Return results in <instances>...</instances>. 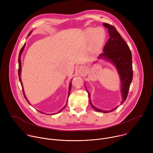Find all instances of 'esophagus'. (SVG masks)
I'll use <instances>...</instances> for the list:
<instances>
[{
  "instance_id": "1",
  "label": "esophagus",
  "mask_w": 153,
  "mask_h": 153,
  "mask_svg": "<svg viewBox=\"0 0 153 153\" xmlns=\"http://www.w3.org/2000/svg\"><path fill=\"white\" fill-rule=\"evenodd\" d=\"M77 71H78V73L79 74V75L83 76L86 73V69L85 68V67L84 66H83V65H81V66L78 67Z\"/></svg>"
}]
</instances>
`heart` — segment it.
I'll return each mask as SVG.
<instances>
[{
    "label": "heart",
    "instance_id": "1",
    "mask_svg": "<svg viewBox=\"0 0 153 153\" xmlns=\"http://www.w3.org/2000/svg\"><path fill=\"white\" fill-rule=\"evenodd\" d=\"M100 28H97L96 30V31L97 30V34H98V36H99L100 38H98L97 39V43H98L99 45H101L102 43H103V42H104V40H105V32L104 31V30H103V33L102 31V30H99ZM86 34L88 36H91L93 34V30H89L87 31L86 32Z\"/></svg>",
    "mask_w": 153,
    "mask_h": 153
}]
</instances>
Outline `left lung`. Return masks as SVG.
Masks as SVG:
<instances>
[{
    "mask_svg": "<svg viewBox=\"0 0 153 153\" xmlns=\"http://www.w3.org/2000/svg\"><path fill=\"white\" fill-rule=\"evenodd\" d=\"M103 25L108 28L110 39L106 43L103 49V53L100 54L97 59L99 60H104L110 62L116 67L120 80V89L122 97L120 104H122L126 99L129 86L133 80L132 54L128 45L114 27L106 23H103ZM85 88H86V85H85ZM86 90L88 93L90 103L94 110L98 112L108 113L114 111L118 107L117 106L111 110H103L96 108L91 102L89 91L86 88Z\"/></svg>",
    "mask_w": 153,
    "mask_h": 153,
    "instance_id": "obj_1",
    "label": "left lung"
}]
</instances>
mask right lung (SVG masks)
<instances>
[{"instance_id":"right-lung-1","label":"right lung","mask_w":153,"mask_h":153,"mask_svg":"<svg viewBox=\"0 0 153 153\" xmlns=\"http://www.w3.org/2000/svg\"><path fill=\"white\" fill-rule=\"evenodd\" d=\"M33 31V30H32ZM32 31H31V32L29 33V34L28 35V36H30V34H31V33H32ZM25 45H26V43H25V44L24 45V46L22 47V48H21V50H20V53H19V59H18V62H19V70H18V75H19V80H20V83H21V86H22V91H23V93H24V97H25V99L27 100V101L28 102V103L30 104V105H31L30 104V103L29 102V101H28V100L27 99V97H26V96H25V92H24V86H23V84H22V80H21V77H20V75H21V71H22V65H21V64H22V63H21V55H22V53H23V51H24V48H25ZM71 81L70 82V85H69V90H68V97H69V96H70V91H71ZM67 100H68V99H67ZM67 103H66V105H65L64 106H63V108H62L61 110H60V111H59L58 112H57V113H53V114H47V115H52V114H58V113H60L63 109L65 108V106H67ZM40 113H43H43H42V112H41V111H39ZM45 114V113H44Z\"/></svg>"}]
</instances>
